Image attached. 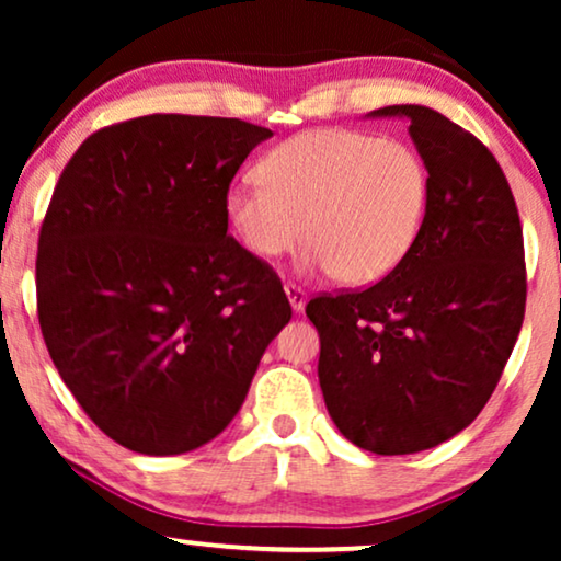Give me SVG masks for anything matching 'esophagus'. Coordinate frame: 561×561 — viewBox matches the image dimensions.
Segmentation results:
<instances>
[{
    "label": "esophagus",
    "instance_id": "esophagus-1",
    "mask_svg": "<svg viewBox=\"0 0 561 561\" xmlns=\"http://www.w3.org/2000/svg\"><path fill=\"white\" fill-rule=\"evenodd\" d=\"M286 296H288V301H290V306H294V311H304V306H306V290L301 288V286H296V283H286Z\"/></svg>",
    "mask_w": 561,
    "mask_h": 561
}]
</instances>
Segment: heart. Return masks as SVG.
I'll return each instance as SVG.
<instances>
[{
    "instance_id": "heart-1",
    "label": "heart",
    "mask_w": 561,
    "mask_h": 561,
    "mask_svg": "<svg viewBox=\"0 0 561 561\" xmlns=\"http://www.w3.org/2000/svg\"><path fill=\"white\" fill-rule=\"evenodd\" d=\"M257 179L229 186V225L257 257L306 237L304 267L363 286L409 255L428 206V168L403 140L313 129L260 160Z\"/></svg>"
}]
</instances>
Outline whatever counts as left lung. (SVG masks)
<instances>
[{"label":"left lung","instance_id":"obj_1","mask_svg":"<svg viewBox=\"0 0 561 561\" xmlns=\"http://www.w3.org/2000/svg\"><path fill=\"white\" fill-rule=\"evenodd\" d=\"M405 117L428 168V206L409 255L367 288L306 304L319 386L336 428L375 455H413L470 426L501 380L526 311L524 232L485 145L419 104Z\"/></svg>","mask_w":561,"mask_h":561}]
</instances>
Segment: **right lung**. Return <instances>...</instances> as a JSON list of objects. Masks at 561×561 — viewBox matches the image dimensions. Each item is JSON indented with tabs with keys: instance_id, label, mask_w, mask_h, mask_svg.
Here are the masks:
<instances>
[{
	"instance_id": "right-lung-1",
	"label": "right lung",
	"mask_w": 561,
	"mask_h": 561,
	"mask_svg": "<svg viewBox=\"0 0 561 561\" xmlns=\"http://www.w3.org/2000/svg\"><path fill=\"white\" fill-rule=\"evenodd\" d=\"M273 133L148 114L96 129L60 173L37 240V319L87 416L140 455L227 428L288 324L278 273L227 234L225 196Z\"/></svg>"
}]
</instances>
